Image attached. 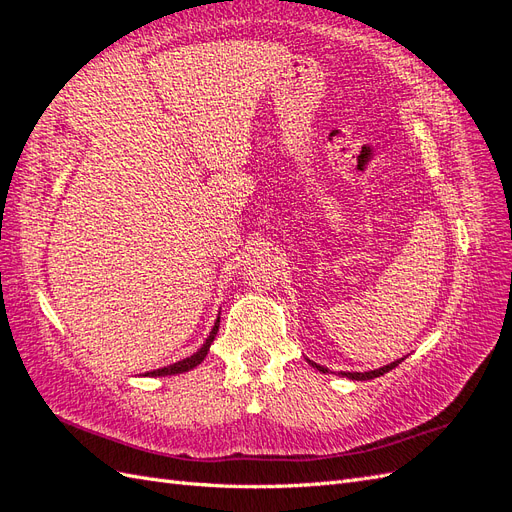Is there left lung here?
Segmentation results:
<instances>
[{"mask_svg":"<svg viewBox=\"0 0 512 512\" xmlns=\"http://www.w3.org/2000/svg\"><path fill=\"white\" fill-rule=\"evenodd\" d=\"M401 363V359L399 361H395V363H391V365H386V367H380V369H374V371H365V374H359V371H344L342 376H346V378H350V380H371V378H378V376H384L386 371H391L393 367H397ZM318 371H322V374H327V367H320V365H316V363H312Z\"/></svg>","mask_w":512,"mask_h":512,"instance_id":"obj_1","label":"left lung"}]
</instances>
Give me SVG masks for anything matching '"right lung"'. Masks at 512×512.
<instances>
[{
  "label": "right lung",
  "mask_w": 512,
  "mask_h": 512,
  "mask_svg": "<svg viewBox=\"0 0 512 512\" xmlns=\"http://www.w3.org/2000/svg\"><path fill=\"white\" fill-rule=\"evenodd\" d=\"M218 329H220V318L215 320L213 329H211V335L207 337V342L203 344V348H200L196 354L188 356V359H183V361H177L173 365H168V367H162V369H156V371H147V376H173V374H183V371L196 367L200 361H205V356L209 352V346L213 342V337L218 335Z\"/></svg>",
  "instance_id": "right-lung-1"
}]
</instances>
